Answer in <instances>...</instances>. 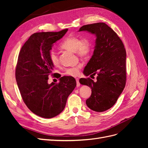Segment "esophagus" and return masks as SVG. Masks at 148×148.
Returning <instances> with one entry per match:
<instances>
[{
  "label": "esophagus",
  "instance_id": "34e87169",
  "mask_svg": "<svg viewBox=\"0 0 148 148\" xmlns=\"http://www.w3.org/2000/svg\"><path fill=\"white\" fill-rule=\"evenodd\" d=\"M76 82H77V86L79 87L80 86V83L79 82V79L78 78H76Z\"/></svg>",
  "mask_w": 148,
  "mask_h": 148
}]
</instances>
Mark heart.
I'll list each match as a JSON object with an SVG mask.
<instances>
[{
	"instance_id": "heart-1",
	"label": "heart",
	"mask_w": 148,
	"mask_h": 148,
	"mask_svg": "<svg viewBox=\"0 0 148 148\" xmlns=\"http://www.w3.org/2000/svg\"><path fill=\"white\" fill-rule=\"evenodd\" d=\"M60 47L67 51L76 52L79 57H84L88 56L90 53L92 49V43L90 39L87 37H83L80 39L78 37L71 36L65 39L61 44ZM49 60L55 66H57L59 63L57 53L53 51H51L49 53ZM81 68V65L70 67L65 70V74L71 77H77L79 75Z\"/></svg>"
}]
</instances>
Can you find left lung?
I'll return each instance as SVG.
<instances>
[{"instance_id":"obj_1","label":"left lung","mask_w":148,"mask_h":148,"mask_svg":"<svg viewBox=\"0 0 148 148\" xmlns=\"http://www.w3.org/2000/svg\"><path fill=\"white\" fill-rule=\"evenodd\" d=\"M82 31L96 36L95 50L83 73L86 77L96 75L97 80L88 78L79 82L91 88L87 106L94 111L104 112L115 104L125 86L126 51L117 33L104 23L84 25L79 30Z\"/></svg>"}]
</instances>
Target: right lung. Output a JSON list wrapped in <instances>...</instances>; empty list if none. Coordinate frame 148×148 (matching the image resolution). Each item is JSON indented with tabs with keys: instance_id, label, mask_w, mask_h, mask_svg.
I'll list each match as a JSON object with an SVG mask.
<instances>
[{
	"instance_id": "add662e5",
	"label": "right lung",
	"mask_w": 148,
	"mask_h": 148,
	"mask_svg": "<svg viewBox=\"0 0 148 148\" xmlns=\"http://www.w3.org/2000/svg\"><path fill=\"white\" fill-rule=\"evenodd\" d=\"M67 31L34 33L22 46L18 58L15 77L22 99L33 113L45 119L64 110L77 85L73 77L66 76L61 77L59 83H48L53 68L49 53L53 44Z\"/></svg>"
}]
</instances>
